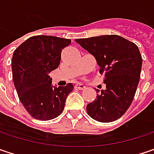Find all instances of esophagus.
<instances>
[{
	"instance_id": "esophagus-1",
	"label": "esophagus",
	"mask_w": 154,
	"mask_h": 154,
	"mask_svg": "<svg viewBox=\"0 0 154 154\" xmlns=\"http://www.w3.org/2000/svg\"><path fill=\"white\" fill-rule=\"evenodd\" d=\"M75 87H76L77 89H78V90H84V89L85 88V85H83V84H77Z\"/></svg>"
}]
</instances>
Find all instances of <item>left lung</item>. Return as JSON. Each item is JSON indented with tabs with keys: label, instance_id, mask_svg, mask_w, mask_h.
I'll use <instances>...</instances> for the list:
<instances>
[{
	"label": "left lung",
	"instance_id": "8db88e82",
	"mask_svg": "<svg viewBox=\"0 0 154 154\" xmlns=\"http://www.w3.org/2000/svg\"><path fill=\"white\" fill-rule=\"evenodd\" d=\"M76 42L95 57L106 84V90L87 105V114L100 122L116 121L131 105L139 83L142 68L139 49L118 35L77 38Z\"/></svg>",
	"mask_w": 154,
	"mask_h": 154
}]
</instances>
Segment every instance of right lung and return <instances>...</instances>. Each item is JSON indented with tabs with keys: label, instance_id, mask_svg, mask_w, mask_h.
<instances>
[{
	"label": "right lung",
	"instance_id": "1",
	"mask_svg": "<svg viewBox=\"0 0 154 154\" xmlns=\"http://www.w3.org/2000/svg\"><path fill=\"white\" fill-rule=\"evenodd\" d=\"M70 39L38 35L29 38L15 50L12 75L18 98L29 115L40 121H48L63 113L73 85L54 87L49 73L59 67L63 48Z\"/></svg>",
	"mask_w": 154,
	"mask_h": 154
}]
</instances>
